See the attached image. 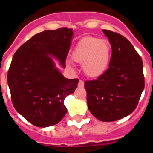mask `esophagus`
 Returning <instances> with one entry per match:
<instances>
[{"label":"esophagus","mask_w":153,"mask_h":153,"mask_svg":"<svg viewBox=\"0 0 153 153\" xmlns=\"http://www.w3.org/2000/svg\"><path fill=\"white\" fill-rule=\"evenodd\" d=\"M79 87H83V86H84V82L82 81V80H79Z\"/></svg>","instance_id":"1"}]
</instances>
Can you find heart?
Instances as JSON below:
<instances>
[{
	"label": "heart",
	"instance_id": "heart-1",
	"mask_svg": "<svg viewBox=\"0 0 153 153\" xmlns=\"http://www.w3.org/2000/svg\"><path fill=\"white\" fill-rule=\"evenodd\" d=\"M75 62L82 64L86 75L95 78L102 75L107 70L110 60V47L105 39L97 37H85L79 42L72 53ZM68 67H73L70 61Z\"/></svg>",
	"mask_w": 153,
	"mask_h": 153
}]
</instances>
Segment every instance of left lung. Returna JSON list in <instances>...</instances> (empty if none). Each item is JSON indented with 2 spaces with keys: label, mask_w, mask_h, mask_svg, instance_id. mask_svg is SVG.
I'll use <instances>...</instances> for the list:
<instances>
[{
  "label": "left lung",
  "mask_w": 153,
  "mask_h": 153,
  "mask_svg": "<svg viewBox=\"0 0 153 153\" xmlns=\"http://www.w3.org/2000/svg\"><path fill=\"white\" fill-rule=\"evenodd\" d=\"M112 48L109 69L96 80L85 82L87 105L102 121H114L136 109L145 88L142 59L128 39L102 29Z\"/></svg>",
  "instance_id": "8db88e82"
}]
</instances>
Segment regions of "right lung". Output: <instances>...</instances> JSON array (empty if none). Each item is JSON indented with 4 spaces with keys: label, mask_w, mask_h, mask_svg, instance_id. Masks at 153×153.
I'll return each instance as SVG.
<instances>
[{
    "label": "right lung",
    "mask_w": 153,
    "mask_h": 153,
    "mask_svg": "<svg viewBox=\"0 0 153 153\" xmlns=\"http://www.w3.org/2000/svg\"><path fill=\"white\" fill-rule=\"evenodd\" d=\"M73 34L66 27L39 32L13 55L8 72L11 99L16 110L37 127L59 123L67 112L64 99L77 88L79 80L65 78L55 62L65 68Z\"/></svg>",
    "instance_id": "right-lung-1"
}]
</instances>
